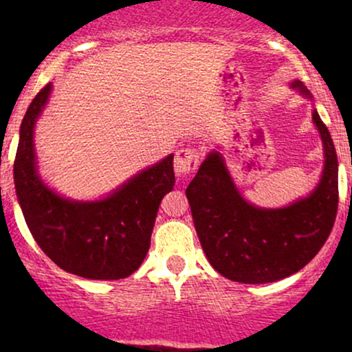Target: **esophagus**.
Here are the masks:
<instances>
[{
    "mask_svg": "<svg viewBox=\"0 0 352 352\" xmlns=\"http://www.w3.org/2000/svg\"><path fill=\"white\" fill-rule=\"evenodd\" d=\"M200 162V152L197 148L187 147L181 148V151L176 152L175 158V171L177 176H187L192 175L197 170Z\"/></svg>",
    "mask_w": 352,
    "mask_h": 352,
    "instance_id": "1",
    "label": "esophagus"
}]
</instances>
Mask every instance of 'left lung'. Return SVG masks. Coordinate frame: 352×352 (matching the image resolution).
Segmentation results:
<instances>
[{"instance_id": "obj_1", "label": "left lung", "mask_w": 352, "mask_h": 352, "mask_svg": "<svg viewBox=\"0 0 352 352\" xmlns=\"http://www.w3.org/2000/svg\"><path fill=\"white\" fill-rule=\"evenodd\" d=\"M292 88L311 99L295 80ZM325 165L320 182L305 199L277 210L258 208L240 195L219 152L208 153L186 189L201 248L229 280L267 283L285 278L319 253L338 211V158L329 129L312 112Z\"/></svg>"}]
</instances>
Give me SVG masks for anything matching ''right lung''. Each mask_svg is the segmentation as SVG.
<instances>
[{
	"label": "right lung",
	"instance_id": "right-lung-1",
	"mask_svg": "<svg viewBox=\"0 0 352 352\" xmlns=\"http://www.w3.org/2000/svg\"><path fill=\"white\" fill-rule=\"evenodd\" d=\"M51 93L47 83L21 124L14 182L23 218L40 248L57 266L93 280H118L141 266L151 247L160 201L175 186L173 155L96 201L69 200L36 173L33 128Z\"/></svg>",
	"mask_w": 352,
	"mask_h": 352
}]
</instances>
